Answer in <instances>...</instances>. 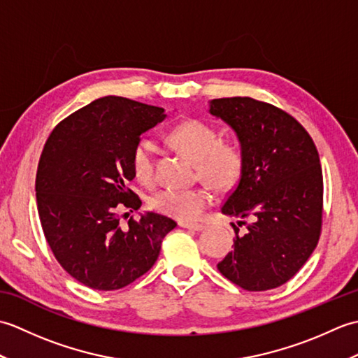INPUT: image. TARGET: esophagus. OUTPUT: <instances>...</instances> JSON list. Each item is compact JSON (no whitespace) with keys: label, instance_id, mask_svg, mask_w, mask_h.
Wrapping results in <instances>:
<instances>
[{"label":"esophagus","instance_id":"34e87169","mask_svg":"<svg viewBox=\"0 0 358 358\" xmlns=\"http://www.w3.org/2000/svg\"><path fill=\"white\" fill-rule=\"evenodd\" d=\"M180 226H181V227H185V229H189V231H196V232H199V231H203L204 227H206L204 224H199V223H183V222L180 223Z\"/></svg>","mask_w":358,"mask_h":358}]
</instances>
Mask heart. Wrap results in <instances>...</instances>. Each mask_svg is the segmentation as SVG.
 <instances>
[{"mask_svg": "<svg viewBox=\"0 0 358 358\" xmlns=\"http://www.w3.org/2000/svg\"><path fill=\"white\" fill-rule=\"evenodd\" d=\"M169 138L177 149L196 163L204 181L215 189L232 187L241 173V150L232 143L220 141L214 127L199 120H187L173 127ZM132 169L143 183H152L155 175V144L143 136L132 150ZM210 203L206 187H166L150 196V208L166 217L195 220Z\"/></svg>", "mask_w": 358, "mask_h": 358, "instance_id": "1", "label": "heart"}]
</instances>
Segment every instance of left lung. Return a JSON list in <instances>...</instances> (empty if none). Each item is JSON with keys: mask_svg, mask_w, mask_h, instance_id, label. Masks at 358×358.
<instances>
[{"mask_svg": "<svg viewBox=\"0 0 358 358\" xmlns=\"http://www.w3.org/2000/svg\"><path fill=\"white\" fill-rule=\"evenodd\" d=\"M209 113L237 135L243 157L238 185L224 215L251 220L245 233L232 224L234 249L218 271L246 291H268L291 280L308 262L322 229L323 175L315 144L299 121L249 96L209 101Z\"/></svg>", "mask_w": 358, "mask_h": 358, "instance_id": "obj_1", "label": "left lung"}]
</instances>
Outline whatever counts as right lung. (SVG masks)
Listing matches in <instances>:
<instances>
[{
  "mask_svg": "<svg viewBox=\"0 0 358 358\" xmlns=\"http://www.w3.org/2000/svg\"><path fill=\"white\" fill-rule=\"evenodd\" d=\"M166 117L157 106L98 98L63 120L44 144L35 183L44 237L63 269L87 287L131 285L154 266L177 226L146 212L123 227L118 215L123 206H141L127 187L135 178L132 150Z\"/></svg>",
  "mask_w": 358,
  "mask_h": 358,
  "instance_id": "add662e5",
  "label": "right lung"
}]
</instances>
